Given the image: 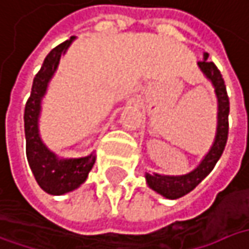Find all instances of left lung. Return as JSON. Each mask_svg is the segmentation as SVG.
Masks as SVG:
<instances>
[{"label": "left lung", "mask_w": 249, "mask_h": 249, "mask_svg": "<svg viewBox=\"0 0 249 249\" xmlns=\"http://www.w3.org/2000/svg\"><path fill=\"white\" fill-rule=\"evenodd\" d=\"M209 54H204V60L198 62V67L212 80L215 89V94L218 100V125L217 135L214 139L210 152L201 160V163L193 172L184 176H162V175H149L146 173V182L151 189L166 198H179L192 192L198 183L201 182L215 166L217 160L224 152L227 139H228V114H230V98L227 94L224 79L213 62L207 60Z\"/></svg>", "instance_id": "8db88e82"}]
</instances>
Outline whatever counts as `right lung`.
<instances>
[{
    "label": "right lung",
    "instance_id": "add662e5",
    "mask_svg": "<svg viewBox=\"0 0 249 249\" xmlns=\"http://www.w3.org/2000/svg\"><path fill=\"white\" fill-rule=\"evenodd\" d=\"M73 40L74 36L57 45L45 57L43 65L34 79L32 91L25 104V112H23L26 158L37 184L49 195H65L67 192L77 189L87 179V175L95 162L94 155H89L80 159H66V160L57 159L42 143L37 132L40 100L46 91L48 83L59 65L62 53L66 52L69 45Z\"/></svg>",
    "mask_w": 249,
    "mask_h": 249
}]
</instances>
